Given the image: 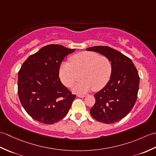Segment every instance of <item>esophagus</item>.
I'll return each instance as SVG.
<instances>
[{
    "label": "esophagus",
    "mask_w": 156,
    "mask_h": 156,
    "mask_svg": "<svg viewBox=\"0 0 156 156\" xmlns=\"http://www.w3.org/2000/svg\"><path fill=\"white\" fill-rule=\"evenodd\" d=\"M77 97H79V98H84V97H86V96H85V95H83V94H77Z\"/></svg>",
    "instance_id": "34e87169"
}]
</instances>
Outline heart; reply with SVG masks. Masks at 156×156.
<instances>
[{
	"instance_id": "obj_1",
	"label": "heart",
	"mask_w": 156,
	"mask_h": 156,
	"mask_svg": "<svg viewBox=\"0 0 156 156\" xmlns=\"http://www.w3.org/2000/svg\"><path fill=\"white\" fill-rule=\"evenodd\" d=\"M70 63L63 62L60 66L59 76L66 87H71L80 78L73 90L84 93L90 90L97 92L102 90L108 81L112 74L111 62L105 55L93 51H82L72 55Z\"/></svg>"
}]
</instances>
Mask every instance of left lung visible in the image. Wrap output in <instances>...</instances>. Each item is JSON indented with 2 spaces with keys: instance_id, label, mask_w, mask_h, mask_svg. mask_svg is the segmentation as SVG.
Instances as JSON below:
<instances>
[{
  "instance_id": "8db88e82",
  "label": "left lung",
  "mask_w": 156,
  "mask_h": 156,
  "mask_svg": "<svg viewBox=\"0 0 156 156\" xmlns=\"http://www.w3.org/2000/svg\"><path fill=\"white\" fill-rule=\"evenodd\" d=\"M87 50L106 56L112 64L110 80L94 95L96 102L90 112L99 122L115 123L129 114L137 101L140 86L137 68L130 58L108 46H94Z\"/></svg>"
}]
</instances>
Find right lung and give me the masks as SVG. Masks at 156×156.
<instances>
[{"mask_svg":"<svg viewBox=\"0 0 156 156\" xmlns=\"http://www.w3.org/2000/svg\"><path fill=\"white\" fill-rule=\"evenodd\" d=\"M74 51L48 45L23 64L18 73V94L25 111L35 120L51 125L68 113L76 95L63 85L59 71L63 59Z\"/></svg>","mask_w":156,"mask_h":156,"instance_id":"1","label":"right lung"}]
</instances>
